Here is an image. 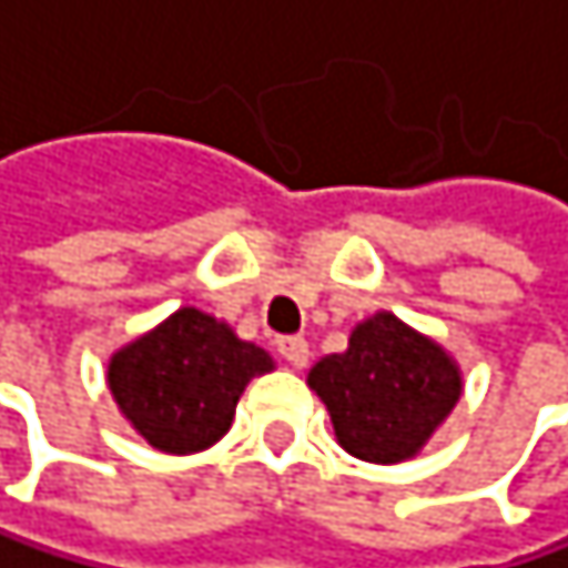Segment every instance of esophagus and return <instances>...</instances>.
Returning <instances> with one entry per match:
<instances>
[{
    "label": "esophagus",
    "mask_w": 568,
    "mask_h": 568,
    "mask_svg": "<svg viewBox=\"0 0 568 568\" xmlns=\"http://www.w3.org/2000/svg\"><path fill=\"white\" fill-rule=\"evenodd\" d=\"M275 351L286 357L293 367H306V361H310V344L303 337H278L275 341Z\"/></svg>",
    "instance_id": "34e87169"
}]
</instances>
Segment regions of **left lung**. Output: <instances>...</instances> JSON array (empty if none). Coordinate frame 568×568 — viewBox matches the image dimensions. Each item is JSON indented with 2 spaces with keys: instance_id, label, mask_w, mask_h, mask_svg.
Segmentation results:
<instances>
[{
  "instance_id": "left-lung-1",
  "label": "left lung",
  "mask_w": 568,
  "mask_h": 568,
  "mask_svg": "<svg viewBox=\"0 0 568 568\" xmlns=\"http://www.w3.org/2000/svg\"><path fill=\"white\" fill-rule=\"evenodd\" d=\"M310 388L331 408L341 446L367 464H402L460 402V371L439 344L375 313L344 354L310 371Z\"/></svg>"
}]
</instances>
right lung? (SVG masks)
<instances>
[{"label":"right lung","instance_id":"right-lung-1","mask_svg":"<svg viewBox=\"0 0 568 568\" xmlns=\"http://www.w3.org/2000/svg\"><path fill=\"white\" fill-rule=\"evenodd\" d=\"M272 357L231 334V326L183 306L156 331L122 347L108 364V385L125 419L163 453L214 446L234 405Z\"/></svg>","mask_w":568,"mask_h":568}]
</instances>
